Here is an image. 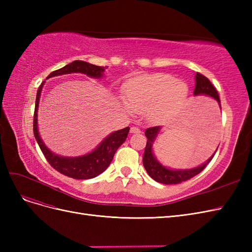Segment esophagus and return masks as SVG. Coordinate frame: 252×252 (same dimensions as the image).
Wrapping results in <instances>:
<instances>
[{
    "label": "esophagus",
    "mask_w": 252,
    "mask_h": 252,
    "mask_svg": "<svg viewBox=\"0 0 252 252\" xmlns=\"http://www.w3.org/2000/svg\"><path fill=\"white\" fill-rule=\"evenodd\" d=\"M130 133H141V129L138 128V127L132 126V127L130 128Z\"/></svg>",
    "instance_id": "obj_1"
}]
</instances>
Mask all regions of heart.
<instances>
[{
    "mask_svg": "<svg viewBox=\"0 0 252 252\" xmlns=\"http://www.w3.org/2000/svg\"><path fill=\"white\" fill-rule=\"evenodd\" d=\"M188 87L184 82L166 73L145 74L130 79L123 86L127 113L142 112L144 119L156 123L172 108L184 102Z\"/></svg>",
    "mask_w": 252,
    "mask_h": 252,
    "instance_id": "obj_1",
    "label": "heart"
}]
</instances>
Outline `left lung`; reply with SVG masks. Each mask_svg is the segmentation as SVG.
<instances>
[{"label": "left lung", "mask_w": 252, "mask_h": 252, "mask_svg": "<svg viewBox=\"0 0 252 252\" xmlns=\"http://www.w3.org/2000/svg\"><path fill=\"white\" fill-rule=\"evenodd\" d=\"M193 94H194V96L206 95V96L212 97L213 100H216L218 102V104L220 106V109H222L220 108V97H219L217 89L213 87L211 82L207 78L204 77L203 74H201L199 72L195 74V87L193 90ZM210 122H212V121H210ZM209 125L211 127V130H212L213 127L212 126H213L215 127V124L213 125L208 124V126ZM161 129H162L161 126H157V127L148 128V129H146V131H145V135L147 136V144H146V147H145V151H144L143 165L145 167V169H146L147 173L149 174V177L158 183H162V184H165V185L179 184V183H182V182L193 178L194 175L199 174L201 171L204 170L205 167L209 164V162L211 161L213 156L216 155V152L218 150V148H217L215 154H213L207 159V161L201 164L200 166L194 167V168H190V169L169 168V167H166L165 165H163L161 162L158 161L154 152V144H155L157 136Z\"/></svg>", "instance_id": "1"}]
</instances>
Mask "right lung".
Masks as SVG:
<instances>
[{"label":"right lung","instance_id":"1","mask_svg":"<svg viewBox=\"0 0 252 252\" xmlns=\"http://www.w3.org/2000/svg\"><path fill=\"white\" fill-rule=\"evenodd\" d=\"M105 68L106 67L96 66L84 62V61L77 60L73 61L72 63L64 66L63 68H61V69L51 72L47 79L69 73H83L86 74L87 77L94 79H102L104 77ZM44 83L41 84L36 94L33 116V132L35 140L37 144H39L45 158H47V161L53 168L69 178L78 180H88L97 177L98 174H101L103 171L107 169L116 151L125 142L129 132V127L111 132L93 151L88 152L86 155L79 157H64L55 154V152H52L45 145L39 132V126H37V110H39V103L42 89L44 87Z\"/></svg>","mask_w":252,"mask_h":252}]
</instances>
